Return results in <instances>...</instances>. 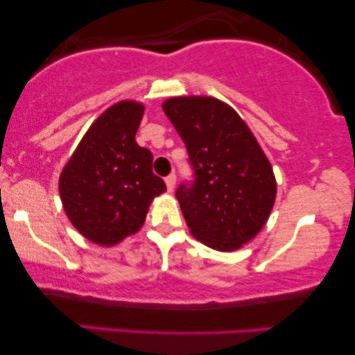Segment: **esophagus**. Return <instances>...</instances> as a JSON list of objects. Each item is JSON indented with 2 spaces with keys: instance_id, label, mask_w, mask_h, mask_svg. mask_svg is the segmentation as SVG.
I'll use <instances>...</instances> for the list:
<instances>
[{
  "instance_id": "obj_1",
  "label": "esophagus",
  "mask_w": 355,
  "mask_h": 355,
  "mask_svg": "<svg viewBox=\"0 0 355 355\" xmlns=\"http://www.w3.org/2000/svg\"><path fill=\"white\" fill-rule=\"evenodd\" d=\"M164 182H166L168 192H173L174 186H176V174H169V176H166V179H164Z\"/></svg>"
}]
</instances>
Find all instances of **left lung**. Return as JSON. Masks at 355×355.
Listing matches in <instances>:
<instances>
[{
	"instance_id": "left-lung-1",
	"label": "left lung",
	"mask_w": 355,
	"mask_h": 355,
	"mask_svg": "<svg viewBox=\"0 0 355 355\" xmlns=\"http://www.w3.org/2000/svg\"><path fill=\"white\" fill-rule=\"evenodd\" d=\"M162 108L186 144L196 181L176 191L191 234L232 252L268 221L276 179L255 135L236 110L213 96H173Z\"/></svg>"
}]
</instances>
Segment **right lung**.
I'll use <instances>...</instances> for the list:
<instances>
[{
  "mask_svg": "<svg viewBox=\"0 0 355 355\" xmlns=\"http://www.w3.org/2000/svg\"><path fill=\"white\" fill-rule=\"evenodd\" d=\"M145 106L111 105L94 121L60 174V196L85 239L113 247L144 226L150 203L166 191L152 171L153 155L135 142Z\"/></svg>",
  "mask_w": 355,
  "mask_h": 355,
  "instance_id": "right-lung-1",
  "label": "right lung"
}]
</instances>
